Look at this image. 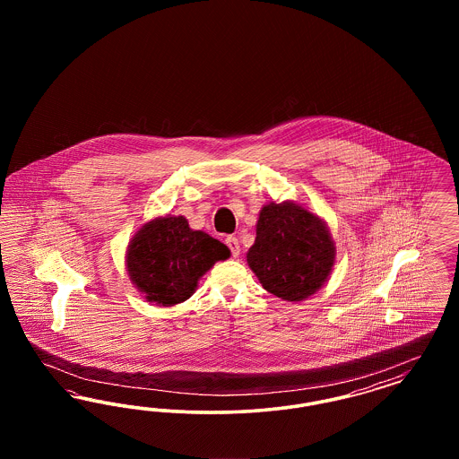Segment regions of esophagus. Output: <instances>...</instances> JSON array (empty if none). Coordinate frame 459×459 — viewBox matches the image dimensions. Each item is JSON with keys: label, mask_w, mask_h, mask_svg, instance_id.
Wrapping results in <instances>:
<instances>
[{"label": "esophagus", "mask_w": 459, "mask_h": 459, "mask_svg": "<svg viewBox=\"0 0 459 459\" xmlns=\"http://www.w3.org/2000/svg\"><path fill=\"white\" fill-rule=\"evenodd\" d=\"M225 242H227L229 249H230V253H232V256H234V258H238L240 255L239 239H238V238H234V236H229Z\"/></svg>", "instance_id": "1"}]
</instances>
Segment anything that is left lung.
<instances>
[{
    "instance_id": "1",
    "label": "left lung",
    "mask_w": 459,
    "mask_h": 459,
    "mask_svg": "<svg viewBox=\"0 0 459 459\" xmlns=\"http://www.w3.org/2000/svg\"><path fill=\"white\" fill-rule=\"evenodd\" d=\"M247 264L260 284L284 301H305L327 282L335 242L327 221L296 201L266 203L256 221Z\"/></svg>"
}]
</instances>
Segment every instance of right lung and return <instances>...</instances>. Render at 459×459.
<instances>
[{
  "instance_id": "obj_1",
  "label": "right lung",
  "mask_w": 459,
  "mask_h": 459,
  "mask_svg": "<svg viewBox=\"0 0 459 459\" xmlns=\"http://www.w3.org/2000/svg\"><path fill=\"white\" fill-rule=\"evenodd\" d=\"M230 256V249L203 230H193L182 215L156 217L132 238L126 266L132 284L158 306L189 299L199 279Z\"/></svg>"
}]
</instances>
